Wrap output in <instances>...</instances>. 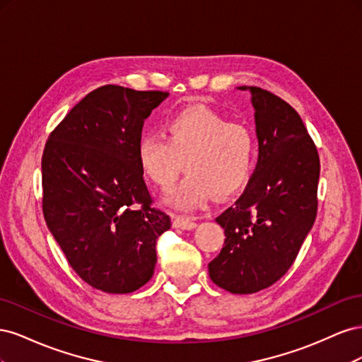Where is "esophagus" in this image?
<instances>
[{"label":"esophagus","mask_w":362,"mask_h":362,"mask_svg":"<svg viewBox=\"0 0 362 362\" xmlns=\"http://www.w3.org/2000/svg\"><path fill=\"white\" fill-rule=\"evenodd\" d=\"M173 226H175V228H181V229H193V228H196V222L192 221L190 217L175 216V218H173Z\"/></svg>","instance_id":"obj_1"}]
</instances>
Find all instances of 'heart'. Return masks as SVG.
Returning <instances> with one entry per match:
<instances>
[{
	"mask_svg": "<svg viewBox=\"0 0 362 362\" xmlns=\"http://www.w3.org/2000/svg\"><path fill=\"white\" fill-rule=\"evenodd\" d=\"M166 137L146 134L137 144V160L146 177L163 190L177 180L181 160L187 175L166 201L193 210L211 193L226 196L242 187L257 157V137L245 122L229 120L205 107H190L166 120Z\"/></svg>",
	"mask_w": 362,
	"mask_h": 362,
	"instance_id": "b5f03b06",
	"label": "heart"
}]
</instances>
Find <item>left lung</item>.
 Instances as JSON below:
<instances>
[{
	"instance_id": "obj_1",
	"label": "left lung",
	"mask_w": 362,
	"mask_h": 362,
	"mask_svg": "<svg viewBox=\"0 0 362 362\" xmlns=\"http://www.w3.org/2000/svg\"><path fill=\"white\" fill-rule=\"evenodd\" d=\"M238 89L252 95L258 163L242 196L216 218L225 243L208 272L221 288L250 294L286 275L311 231L320 160L288 103L255 86Z\"/></svg>"
}]
</instances>
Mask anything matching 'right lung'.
Returning <instances> with one entry per match:
<instances>
[{
  "mask_svg": "<svg viewBox=\"0 0 362 362\" xmlns=\"http://www.w3.org/2000/svg\"><path fill=\"white\" fill-rule=\"evenodd\" d=\"M168 96L98 87L43 149V217L76 275L96 290L133 293L154 275L157 238L170 217L152 206L137 144L145 119Z\"/></svg>",
  "mask_w": 362,
  "mask_h": 362,
  "instance_id": "obj_1",
  "label": "right lung"
}]
</instances>
